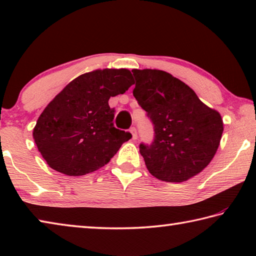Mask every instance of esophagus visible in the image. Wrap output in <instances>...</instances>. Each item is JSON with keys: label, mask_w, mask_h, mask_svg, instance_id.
Instances as JSON below:
<instances>
[{"label": "esophagus", "mask_w": 256, "mask_h": 256, "mask_svg": "<svg viewBox=\"0 0 256 256\" xmlns=\"http://www.w3.org/2000/svg\"><path fill=\"white\" fill-rule=\"evenodd\" d=\"M130 132L132 135V140H137V132H136V128L135 127H132L130 128Z\"/></svg>", "instance_id": "1"}]
</instances>
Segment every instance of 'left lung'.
<instances>
[{
	"label": "left lung",
	"mask_w": 256,
	"mask_h": 256,
	"mask_svg": "<svg viewBox=\"0 0 256 256\" xmlns=\"http://www.w3.org/2000/svg\"><path fill=\"white\" fill-rule=\"evenodd\" d=\"M134 97L154 126L151 145L140 152L151 175L184 182L205 169L223 132L221 114L199 100L188 84L164 70H132Z\"/></svg>",
	"instance_id": "1"
}]
</instances>
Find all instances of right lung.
<instances>
[{"label":"right lung","mask_w":256,"mask_h":256,"mask_svg":"<svg viewBox=\"0 0 256 256\" xmlns=\"http://www.w3.org/2000/svg\"><path fill=\"white\" fill-rule=\"evenodd\" d=\"M134 84L126 68L81 74L54 98L33 129L38 150L54 170L82 176L105 166L132 134L113 126L108 100Z\"/></svg>","instance_id":"right-lung-1"}]
</instances>
